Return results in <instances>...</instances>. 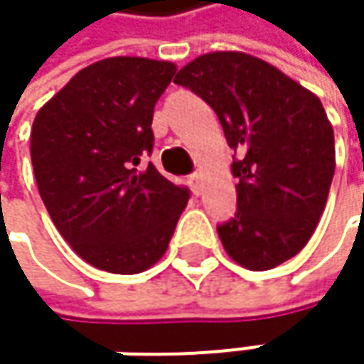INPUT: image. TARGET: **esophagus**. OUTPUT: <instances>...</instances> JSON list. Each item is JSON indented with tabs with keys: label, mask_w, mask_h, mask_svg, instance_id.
Returning a JSON list of instances; mask_svg holds the SVG:
<instances>
[{
	"label": "esophagus",
	"mask_w": 364,
	"mask_h": 364,
	"mask_svg": "<svg viewBox=\"0 0 364 364\" xmlns=\"http://www.w3.org/2000/svg\"><path fill=\"white\" fill-rule=\"evenodd\" d=\"M189 185H191V189H193V193H200V175L198 173H193V175H189Z\"/></svg>",
	"instance_id": "34e87169"
}]
</instances>
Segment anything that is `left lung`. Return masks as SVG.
Instances as JSON below:
<instances>
[{
  "instance_id": "obj_1",
  "label": "left lung",
  "mask_w": 364,
  "mask_h": 364,
  "mask_svg": "<svg viewBox=\"0 0 364 364\" xmlns=\"http://www.w3.org/2000/svg\"><path fill=\"white\" fill-rule=\"evenodd\" d=\"M175 84L217 113L234 149L236 215L217 225L240 265L272 269L314 234L335 173V139L318 97L245 52H210Z\"/></svg>"
}]
</instances>
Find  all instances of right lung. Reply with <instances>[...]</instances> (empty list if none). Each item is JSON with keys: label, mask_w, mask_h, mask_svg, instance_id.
Instances as JSON below:
<instances>
[{"label": "right lung", "mask_w": 364, "mask_h": 364, "mask_svg": "<svg viewBox=\"0 0 364 364\" xmlns=\"http://www.w3.org/2000/svg\"><path fill=\"white\" fill-rule=\"evenodd\" d=\"M177 67L113 56L80 73L37 111L31 162L39 196L60 232L90 265L136 274L166 253L189 189L162 177L154 107Z\"/></svg>", "instance_id": "add662e5"}]
</instances>
